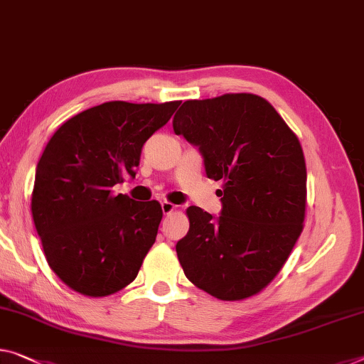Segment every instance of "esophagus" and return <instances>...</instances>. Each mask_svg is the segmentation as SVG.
I'll return each mask as SVG.
<instances>
[{
	"label": "esophagus",
	"instance_id": "esophagus-1",
	"mask_svg": "<svg viewBox=\"0 0 364 364\" xmlns=\"http://www.w3.org/2000/svg\"><path fill=\"white\" fill-rule=\"evenodd\" d=\"M161 206H163V213L164 215H171L172 211L177 208V206L174 203H171V201H163V203H161Z\"/></svg>",
	"mask_w": 364,
	"mask_h": 364
}]
</instances>
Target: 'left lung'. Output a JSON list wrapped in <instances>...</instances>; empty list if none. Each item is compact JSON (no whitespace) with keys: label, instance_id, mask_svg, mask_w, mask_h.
<instances>
[{"label":"left lung","instance_id":"obj_1","mask_svg":"<svg viewBox=\"0 0 364 364\" xmlns=\"http://www.w3.org/2000/svg\"><path fill=\"white\" fill-rule=\"evenodd\" d=\"M176 135L198 146L208 178L223 182L220 218L188 206L176 245L195 287L242 301L273 282L304 228L306 159L299 138L267 99L249 92L186 100Z\"/></svg>","mask_w":364,"mask_h":364}]
</instances>
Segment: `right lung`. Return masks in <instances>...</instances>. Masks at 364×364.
Instances as JSON below:
<instances>
[{
	"label": "right lung",
	"instance_id": "add662e5",
	"mask_svg": "<svg viewBox=\"0 0 364 364\" xmlns=\"http://www.w3.org/2000/svg\"><path fill=\"white\" fill-rule=\"evenodd\" d=\"M178 105L104 102L71 117L47 143L31 210L50 268L73 291L104 298L136 278L163 208L114 187L135 177L143 144Z\"/></svg>",
	"mask_w": 364,
	"mask_h": 364
}]
</instances>
